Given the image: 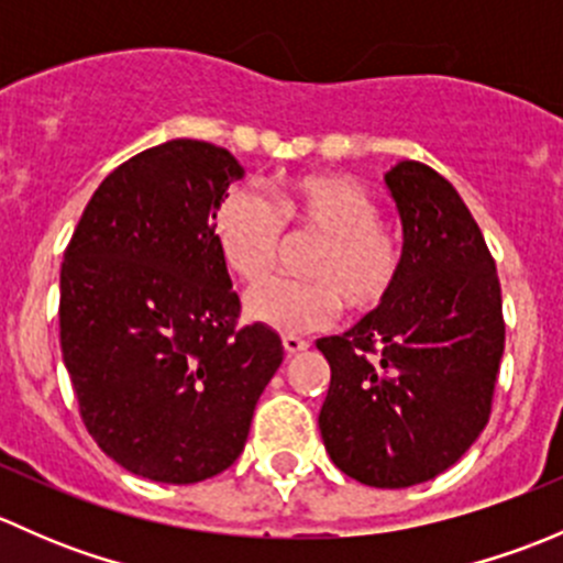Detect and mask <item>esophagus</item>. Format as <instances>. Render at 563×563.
<instances>
[{"instance_id": "obj_1", "label": "esophagus", "mask_w": 563, "mask_h": 563, "mask_svg": "<svg viewBox=\"0 0 563 563\" xmlns=\"http://www.w3.org/2000/svg\"><path fill=\"white\" fill-rule=\"evenodd\" d=\"M308 345V340L299 338V334H283V349H286V354H299V351H305Z\"/></svg>"}]
</instances>
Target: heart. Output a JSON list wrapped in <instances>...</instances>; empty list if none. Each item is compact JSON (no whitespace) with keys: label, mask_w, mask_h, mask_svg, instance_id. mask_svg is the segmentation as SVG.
I'll return each instance as SVG.
<instances>
[{"label":"heart","mask_w":563,"mask_h":563,"mask_svg":"<svg viewBox=\"0 0 563 563\" xmlns=\"http://www.w3.org/2000/svg\"><path fill=\"white\" fill-rule=\"evenodd\" d=\"M288 234L321 236L305 261L310 280H264L250 288V318L280 332H310L351 313L382 308L402 272V240L382 223V203L343 174H299L277 187L275 207L250 187H231L212 212V236L225 266L255 283L275 266Z\"/></svg>","instance_id":"heart-1"}]
</instances>
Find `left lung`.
I'll list each match as a JSON object with an SVG mask.
<instances>
[{
  "label": "left lung",
  "instance_id": "obj_1",
  "mask_svg": "<svg viewBox=\"0 0 563 563\" xmlns=\"http://www.w3.org/2000/svg\"><path fill=\"white\" fill-rule=\"evenodd\" d=\"M402 223V272L382 308L316 340L329 457L371 487L444 474L490 419L504 354L496 261L455 187L417 161L384 174Z\"/></svg>",
  "mask_w": 563,
  "mask_h": 563
}]
</instances>
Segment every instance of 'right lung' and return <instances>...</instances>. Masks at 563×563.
Instances as JSON below:
<instances>
[{"label": "right lung", "mask_w": 563, "mask_h": 563, "mask_svg": "<svg viewBox=\"0 0 563 563\" xmlns=\"http://www.w3.org/2000/svg\"><path fill=\"white\" fill-rule=\"evenodd\" d=\"M245 168L223 146L174 139L106 176L59 275L62 360L89 435L130 474L192 485L245 450L283 362L240 297L212 212Z\"/></svg>", "instance_id": "add662e5"}]
</instances>
